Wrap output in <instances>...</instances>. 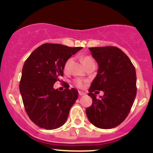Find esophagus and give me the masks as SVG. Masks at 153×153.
Instances as JSON below:
<instances>
[{"mask_svg": "<svg viewBox=\"0 0 153 153\" xmlns=\"http://www.w3.org/2000/svg\"><path fill=\"white\" fill-rule=\"evenodd\" d=\"M78 94H79V95H80V96H83V95L85 94V92H82V91H79Z\"/></svg>", "mask_w": 153, "mask_h": 153, "instance_id": "34e87169", "label": "esophagus"}]
</instances>
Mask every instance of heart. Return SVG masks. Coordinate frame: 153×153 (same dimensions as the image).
<instances>
[{"instance_id":"heart-1","label":"heart","mask_w":153,"mask_h":153,"mask_svg":"<svg viewBox=\"0 0 153 153\" xmlns=\"http://www.w3.org/2000/svg\"><path fill=\"white\" fill-rule=\"evenodd\" d=\"M72 59H73L72 58H69L66 61L65 63V71H68V70L70 65H71V63L72 62ZM82 62L83 63L84 65H86L88 64L89 62H94V60H93V59L91 58V57H89V56H85V57H83L82 58ZM85 82L84 81V80H81V79H75V80H73L74 85L77 88H84V86H85Z\"/></svg>"}]
</instances>
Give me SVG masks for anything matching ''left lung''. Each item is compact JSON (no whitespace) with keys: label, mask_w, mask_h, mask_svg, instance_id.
<instances>
[{"label":"left lung","mask_w":153,"mask_h":153,"mask_svg":"<svg viewBox=\"0 0 153 153\" xmlns=\"http://www.w3.org/2000/svg\"><path fill=\"white\" fill-rule=\"evenodd\" d=\"M89 50L99 70L89 88L93 103L85 112L95 127L112 129L124 122L130 111L137 95L136 71L127 54L118 47H91ZM98 90L105 93L99 100L95 98Z\"/></svg>","instance_id":"8db88e82"}]
</instances>
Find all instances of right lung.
<instances>
[{
    "label": "right lung",
    "instance_id": "add662e5",
    "mask_svg": "<svg viewBox=\"0 0 153 153\" xmlns=\"http://www.w3.org/2000/svg\"><path fill=\"white\" fill-rule=\"evenodd\" d=\"M81 49L46 43L33 51L24 62L19 90L26 114L38 127L54 129L65 123L78 92L68 86L59 91L53 85L63 76L66 61Z\"/></svg>",
    "mask_w": 153,
    "mask_h": 153
}]
</instances>
